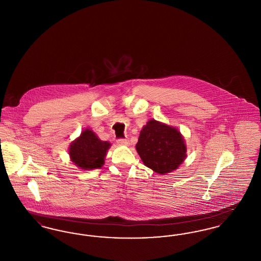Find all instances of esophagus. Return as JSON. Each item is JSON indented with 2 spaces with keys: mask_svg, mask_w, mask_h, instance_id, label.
<instances>
[{
  "mask_svg": "<svg viewBox=\"0 0 261 261\" xmlns=\"http://www.w3.org/2000/svg\"><path fill=\"white\" fill-rule=\"evenodd\" d=\"M117 144L120 146H129V140L127 139H118L117 140Z\"/></svg>",
  "mask_w": 261,
  "mask_h": 261,
  "instance_id": "1",
  "label": "esophagus"
}]
</instances>
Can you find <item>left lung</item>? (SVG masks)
<instances>
[{"instance_id":"left-lung-1","label":"left lung","mask_w":261,"mask_h":261,"mask_svg":"<svg viewBox=\"0 0 261 261\" xmlns=\"http://www.w3.org/2000/svg\"><path fill=\"white\" fill-rule=\"evenodd\" d=\"M136 149L144 164L162 175L176 170L186 160V143L181 132L154 119L142 128Z\"/></svg>"}]
</instances>
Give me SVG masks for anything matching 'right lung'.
<instances>
[{"label":"right lung","instance_id":"right-lung-1","mask_svg":"<svg viewBox=\"0 0 261 261\" xmlns=\"http://www.w3.org/2000/svg\"><path fill=\"white\" fill-rule=\"evenodd\" d=\"M112 144L101 141L90 128L84 129L80 136L70 143L68 153L71 162L82 170L100 168L105 164L107 152Z\"/></svg>","mask_w":261,"mask_h":261}]
</instances>
